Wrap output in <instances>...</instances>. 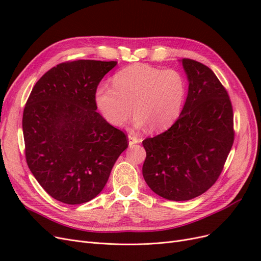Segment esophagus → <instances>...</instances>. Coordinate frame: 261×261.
Wrapping results in <instances>:
<instances>
[{"label": "esophagus", "mask_w": 261, "mask_h": 261, "mask_svg": "<svg viewBox=\"0 0 261 261\" xmlns=\"http://www.w3.org/2000/svg\"><path fill=\"white\" fill-rule=\"evenodd\" d=\"M141 141V138H139L137 135H135V134H128V143H129V146H133L135 144H138Z\"/></svg>", "instance_id": "1"}]
</instances>
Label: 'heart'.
<instances>
[{"label":"heart","instance_id":"heart-1","mask_svg":"<svg viewBox=\"0 0 261 261\" xmlns=\"http://www.w3.org/2000/svg\"><path fill=\"white\" fill-rule=\"evenodd\" d=\"M185 97L186 83L177 70L148 64L123 68L113 76L112 87L100 85L94 91L96 106L110 124L124 125L134 109L135 125H148L151 130H162L174 123Z\"/></svg>","mask_w":261,"mask_h":261}]
</instances>
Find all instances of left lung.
<instances>
[{
	"mask_svg": "<svg viewBox=\"0 0 261 261\" xmlns=\"http://www.w3.org/2000/svg\"><path fill=\"white\" fill-rule=\"evenodd\" d=\"M188 94L171 127L143 141V175L151 191L165 199L198 197L216 183L234 141L233 109L227 91L201 63L181 60Z\"/></svg>",
	"mask_w": 261,
	"mask_h": 261,
	"instance_id": "8db88e82",
	"label": "left lung"
}]
</instances>
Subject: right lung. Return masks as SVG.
<instances>
[{
	"label": "right lung",
	"instance_id": "right-lung-1",
	"mask_svg": "<svg viewBox=\"0 0 261 261\" xmlns=\"http://www.w3.org/2000/svg\"><path fill=\"white\" fill-rule=\"evenodd\" d=\"M117 62L78 60L48 70L31 90L22 114L28 168L54 199L88 202L128 147L127 136L96 110L94 91Z\"/></svg>",
	"mask_w": 261,
	"mask_h": 261
}]
</instances>
